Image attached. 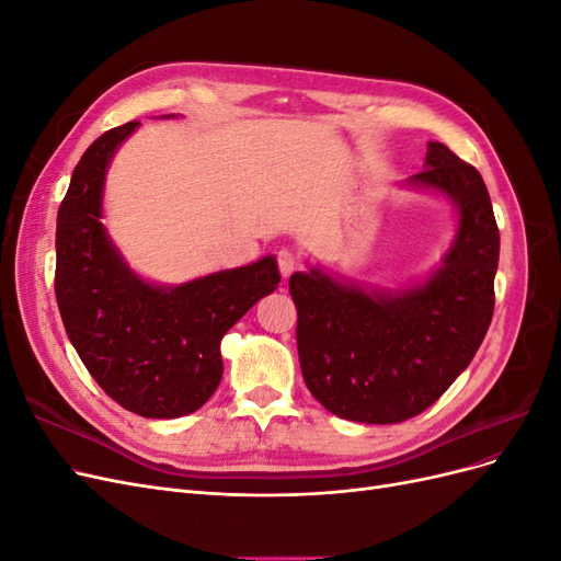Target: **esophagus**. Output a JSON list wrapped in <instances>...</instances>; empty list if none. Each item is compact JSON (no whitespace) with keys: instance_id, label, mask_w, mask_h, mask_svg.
Returning a JSON list of instances; mask_svg holds the SVG:
<instances>
[{"instance_id":"34e87169","label":"esophagus","mask_w":561,"mask_h":561,"mask_svg":"<svg viewBox=\"0 0 561 561\" xmlns=\"http://www.w3.org/2000/svg\"><path fill=\"white\" fill-rule=\"evenodd\" d=\"M276 264H278L280 276L287 278V276H290L293 271L297 268V254H295L293 250H280V252L276 254Z\"/></svg>"}]
</instances>
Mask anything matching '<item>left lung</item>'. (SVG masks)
I'll return each instance as SVG.
<instances>
[{"label": "left lung", "mask_w": 561, "mask_h": 561, "mask_svg": "<svg viewBox=\"0 0 561 561\" xmlns=\"http://www.w3.org/2000/svg\"><path fill=\"white\" fill-rule=\"evenodd\" d=\"M414 186L458 210L451 250L435 274L402 293H365L318 268L290 276L297 351L307 388L332 414L400 423L421 414L470 365L494 316L499 227L482 175L428 142Z\"/></svg>", "instance_id": "obj_1"}]
</instances>
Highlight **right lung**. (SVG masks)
<instances>
[{
	"instance_id": "1",
	"label": "right lung",
	"mask_w": 561,
	"mask_h": 561,
	"mask_svg": "<svg viewBox=\"0 0 561 561\" xmlns=\"http://www.w3.org/2000/svg\"><path fill=\"white\" fill-rule=\"evenodd\" d=\"M138 122L116 126L83 151L56 227V299L81 363L124 410L178 419L208 402L222 379L219 342L248 309L276 290L274 257L178 287L138 278L103 227V186L116 147Z\"/></svg>"
}]
</instances>
